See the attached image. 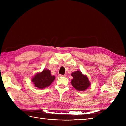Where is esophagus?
Here are the masks:
<instances>
[{"mask_svg":"<svg viewBox=\"0 0 126 126\" xmlns=\"http://www.w3.org/2000/svg\"><path fill=\"white\" fill-rule=\"evenodd\" d=\"M59 76L60 77H65L66 76V75H59Z\"/></svg>","mask_w":126,"mask_h":126,"instance_id":"obj_1","label":"esophagus"}]
</instances>
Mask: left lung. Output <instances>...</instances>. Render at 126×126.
Segmentation results:
<instances>
[{
    "label": "left lung",
    "mask_w": 126,
    "mask_h": 126,
    "mask_svg": "<svg viewBox=\"0 0 126 126\" xmlns=\"http://www.w3.org/2000/svg\"><path fill=\"white\" fill-rule=\"evenodd\" d=\"M73 79L71 80V84L77 90L84 91L90 86V83L88 77L83 75L81 71H75L71 74Z\"/></svg>",
    "instance_id": "8db88e82"
}]
</instances>
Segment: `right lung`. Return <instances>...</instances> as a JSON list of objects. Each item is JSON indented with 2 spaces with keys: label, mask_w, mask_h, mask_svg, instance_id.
<instances>
[{
  "label": "right lung",
  "mask_w": 126,
  "mask_h": 126,
  "mask_svg": "<svg viewBox=\"0 0 126 126\" xmlns=\"http://www.w3.org/2000/svg\"><path fill=\"white\" fill-rule=\"evenodd\" d=\"M55 77L51 75V71L44 69L42 73L37 74L32 79L34 86L39 89H43L49 87L54 81Z\"/></svg>",
  "instance_id": "add662e5"
}]
</instances>
